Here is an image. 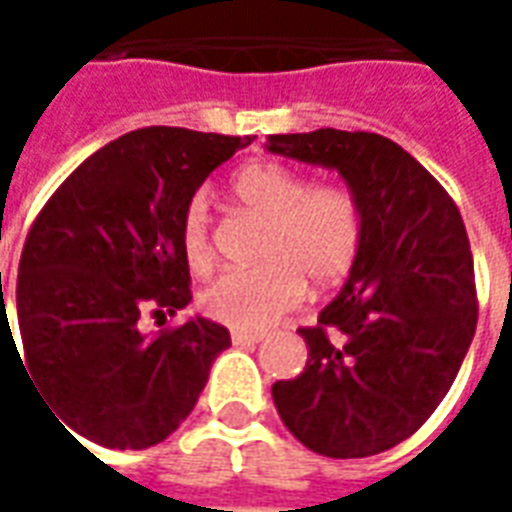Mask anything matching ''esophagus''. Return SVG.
Masks as SVG:
<instances>
[{"instance_id":"34e87169","label":"esophagus","mask_w":512,"mask_h":512,"mask_svg":"<svg viewBox=\"0 0 512 512\" xmlns=\"http://www.w3.org/2000/svg\"><path fill=\"white\" fill-rule=\"evenodd\" d=\"M230 337H233V345H257L263 340V334L257 332H233Z\"/></svg>"}]
</instances>
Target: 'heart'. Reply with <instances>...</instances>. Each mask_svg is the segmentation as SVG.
<instances>
[{"mask_svg": "<svg viewBox=\"0 0 512 512\" xmlns=\"http://www.w3.org/2000/svg\"><path fill=\"white\" fill-rule=\"evenodd\" d=\"M235 200L266 219L260 266L227 271L202 293V310L238 332H263L304 296V283L332 288L354 268L365 219L359 197L340 183H315L279 161H252L230 178ZM180 249L191 271L213 266L211 213L194 197L180 222Z\"/></svg>", "mask_w": 512, "mask_h": 512, "instance_id": "1", "label": "heart"}]
</instances>
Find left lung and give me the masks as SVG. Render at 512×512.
<instances>
[{
    "instance_id": "obj_1",
    "label": "left lung",
    "mask_w": 512,
    "mask_h": 512,
    "mask_svg": "<svg viewBox=\"0 0 512 512\" xmlns=\"http://www.w3.org/2000/svg\"><path fill=\"white\" fill-rule=\"evenodd\" d=\"M279 156L337 169L365 219L340 296L299 334L310 359L271 386L296 439L326 458H367L417 433L436 411L477 326L474 263L461 211L392 139L318 128L271 134Z\"/></svg>"
}]
</instances>
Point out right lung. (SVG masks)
I'll use <instances>...</instances> for the list:
<instances>
[{"label": "right lung", "instance_id": "1", "mask_svg": "<svg viewBox=\"0 0 512 512\" xmlns=\"http://www.w3.org/2000/svg\"><path fill=\"white\" fill-rule=\"evenodd\" d=\"M246 145L252 136L139 128L82 161L32 222L16 285L21 365L65 430L145 450L191 414L230 332L208 318L158 334L136 323L191 301L183 211ZM5 315L2 299L10 329Z\"/></svg>", "mask_w": 512, "mask_h": 512}]
</instances>
